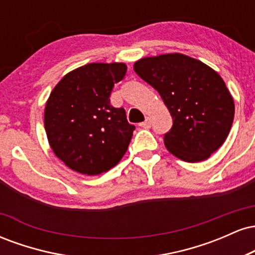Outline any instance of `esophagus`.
<instances>
[{
  "mask_svg": "<svg viewBox=\"0 0 255 255\" xmlns=\"http://www.w3.org/2000/svg\"><path fill=\"white\" fill-rule=\"evenodd\" d=\"M140 127H142V128H145V129H148V128H151V119L148 118H146V120L144 122H141V124H140Z\"/></svg>",
  "mask_w": 255,
  "mask_h": 255,
  "instance_id": "1",
  "label": "esophagus"
}]
</instances>
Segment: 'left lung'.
Listing matches in <instances>:
<instances>
[{
    "label": "left lung",
    "mask_w": 255,
    "mask_h": 255,
    "mask_svg": "<svg viewBox=\"0 0 255 255\" xmlns=\"http://www.w3.org/2000/svg\"><path fill=\"white\" fill-rule=\"evenodd\" d=\"M134 71L162 97L172 120L164 135L170 153L184 162L207 159L227 139L235 104L211 67L183 54L144 57Z\"/></svg>",
    "instance_id": "8db88e82"
}]
</instances>
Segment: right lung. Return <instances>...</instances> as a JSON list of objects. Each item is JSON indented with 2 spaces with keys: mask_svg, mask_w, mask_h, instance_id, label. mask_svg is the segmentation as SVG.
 <instances>
[{
  "mask_svg": "<svg viewBox=\"0 0 255 255\" xmlns=\"http://www.w3.org/2000/svg\"><path fill=\"white\" fill-rule=\"evenodd\" d=\"M127 72L125 63H89L69 72L54 87L44 110L52 151L72 170L98 175L114 168L129 145L133 125L124 108H114V85Z\"/></svg>",
  "mask_w": 255,
  "mask_h": 255,
  "instance_id": "right-lung-1",
  "label": "right lung"
}]
</instances>
